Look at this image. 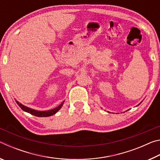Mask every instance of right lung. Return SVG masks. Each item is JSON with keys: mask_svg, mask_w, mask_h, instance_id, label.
<instances>
[{"mask_svg": "<svg viewBox=\"0 0 160 160\" xmlns=\"http://www.w3.org/2000/svg\"><path fill=\"white\" fill-rule=\"evenodd\" d=\"M17 102V104H18V106L20 107L22 109L23 111H25V112H28L31 113V114L34 115L35 116H38V117H47V116H50L51 115H53L55 114V113L58 112V111L61 109V107L63 106V102L61 103V104L58 106L56 108L53 109H51V110H48V111H44V112H40V111H37V110H34V109H32L30 108H28L25 106H24V105L21 104L20 102H18V101H16Z\"/></svg>", "mask_w": 160, "mask_h": 160, "instance_id": "obj_1", "label": "right lung"}]
</instances>
